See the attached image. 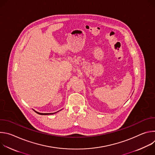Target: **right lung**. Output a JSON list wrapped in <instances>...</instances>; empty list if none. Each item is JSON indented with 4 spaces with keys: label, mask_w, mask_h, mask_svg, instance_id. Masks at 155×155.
Wrapping results in <instances>:
<instances>
[{
    "label": "right lung",
    "mask_w": 155,
    "mask_h": 155,
    "mask_svg": "<svg viewBox=\"0 0 155 155\" xmlns=\"http://www.w3.org/2000/svg\"><path fill=\"white\" fill-rule=\"evenodd\" d=\"M37 114H39V115H51V114H55V113H51V114H42V113H39V112H37L36 111H35Z\"/></svg>",
    "instance_id": "obj_1"
}]
</instances>
